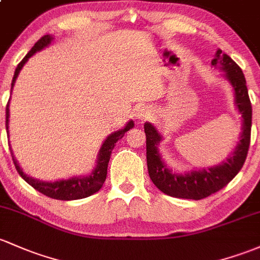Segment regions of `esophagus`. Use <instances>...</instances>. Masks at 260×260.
<instances>
[{
    "label": "esophagus",
    "mask_w": 260,
    "mask_h": 260,
    "mask_svg": "<svg viewBox=\"0 0 260 260\" xmlns=\"http://www.w3.org/2000/svg\"><path fill=\"white\" fill-rule=\"evenodd\" d=\"M150 116H151V110L149 108H140L138 110V113H136V118L140 120V121H145Z\"/></svg>",
    "instance_id": "34e87169"
}]
</instances>
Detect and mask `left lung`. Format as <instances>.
Here are the masks:
<instances>
[{
  "mask_svg": "<svg viewBox=\"0 0 260 260\" xmlns=\"http://www.w3.org/2000/svg\"><path fill=\"white\" fill-rule=\"evenodd\" d=\"M212 66H220L225 72V78L233 86L236 105L243 118V131L241 140L234 152L227 161L218 166L209 167L208 170L192 171L185 175L172 174L161 160L157 145L161 141V135L150 122L144 125L146 134V161L147 170L153 185L161 192L176 198L187 200H202L216 193L236 177L241 171L247 158L250 144V129H252V104L248 95L245 78L242 69L230 55L218 49Z\"/></svg>",
  "mask_w": 260,
  "mask_h": 260,
  "instance_id": "1",
  "label": "left lung"
}]
</instances>
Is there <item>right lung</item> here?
<instances>
[{
    "label": "right lung",
    "instance_id": "right-lung-1",
    "mask_svg": "<svg viewBox=\"0 0 260 260\" xmlns=\"http://www.w3.org/2000/svg\"><path fill=\"white\" fill-rule=\"evenodd\" d=\"M52 37L49 35L43 36L37 43L33 46V48L27 53L26 57L19 62L15 71V75H13L12 84H11V90H12L13 85H15L16 78L18 77L19 71L22 69V67L24 66V63L28 60V58L32 57L36 52L41 51L44 47L48 46L51 43ZM8 104H10V100L7 103L6 107V129H8V116H10V109H8ZM134 126V121H129L126 124V126L124 129L116 131V133L111 134L110 136H108L107 140L104 141V144L102 145V149L99 151V157H98V165L94 169V171L90 175L86 176V177H73L69 178V180H62V181H55V182H43V181L35 180V178L28 177L26 174H23V171L21 170V167L18 166V164L16 162L15 157L12 156L13 162H15L16 170L21 177L26 181L28 185H30L35 189H37L41 193L46 194V196L54 198V200H62V201H72V200H80V198H85L91 196L93 193L99 191L102 188L103 183H104L105 178H107V172H108V164L110 160L111 151H113L114 146L118 142L122 136L125 135L127 130H130ZM12 153V152H11Z\"/></svg>",
    "mask_w": 260,
    "mask_h": 260
}]
</instances>
